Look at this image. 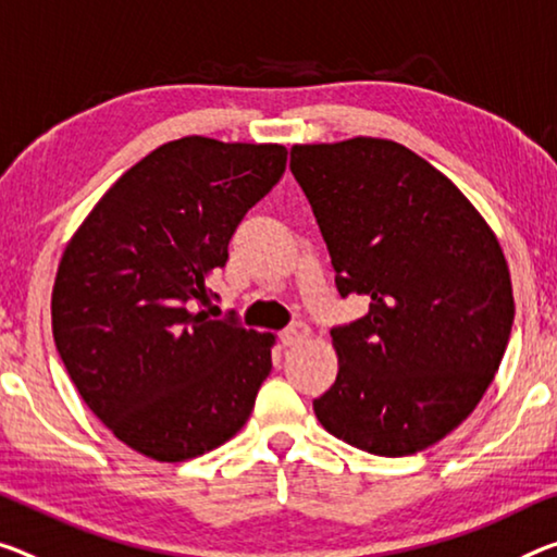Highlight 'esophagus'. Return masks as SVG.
Listing matches in <instances>:
<instances>
[{
    "label": "esophagus",
    "instance_id": "esophagus-1",
    "mask_svg": "<svg viewBox=\"0 0 557 557\" xmlns=\"http://www.w3.org/2000/svg\"><path fill=\"white\" fill-rule=\"evenodd\" d=\"M308 336V326L301 321L290 323V326H286L284 331H281V344L284 346H296L301 344V341Z\"/></svg>",
    "mask_w": 557,
    "mask_h": 557
}]
</instances>
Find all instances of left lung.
I'll list each match as a JSON object with an SVG mask.
<instances>
[{"instance_id":"obj_1","label":"left lung","mask_w":557,"mask_h":557,"mask_svg":"<svg viewBox=\"0 0 557 557\" xmlns=\"http://www.w3.org/2000/svg\"><path fill=\"white\" fill-rule=\"evenodd\" d=\"M341 298L368 313L331 329L336 383L321 425L373 456L425 450L473 413L506 354L512 286L498 238L456 184L396 141L290 149Z\"/></svg>"}]
</instances>
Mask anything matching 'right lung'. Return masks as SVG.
<instances>
[{"mask_svg":"<svg viewBox=\"0 0 557 557\" xmlns=\"http://www.w3.org/2000/svg\"><path fill=\"white\" fill-rule=\"evenodd\" d=\"M286 147L169 141L101 196L59 263L51 331L94 416L164 463L203 456L249 421L271 333L199 311L246 211L286 171Z\"/></svg>","mask_w":557,"mask_h":557,"instance_id":"1","label":"right lung"}]
</instances>
